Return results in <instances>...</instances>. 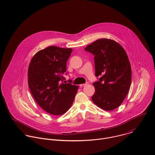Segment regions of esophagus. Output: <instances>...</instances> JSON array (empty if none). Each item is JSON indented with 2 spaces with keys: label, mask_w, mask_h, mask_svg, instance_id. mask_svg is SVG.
I'll list each match as a JSON object with an SVG mask.
<instances>
[{
  "label": "esophagus",
  "mask_w": 155,
  "mask_h": 155,
  "mask_svg": "<svg viewBox=\"0 0 155 155\" xmlns=\"http://www.w3.org/2000/svg\"><path fill=\"white\" fill-rule=\"evenodd\" d=\"M87 84H88V83H84V84H80V86L81 87H83V86H86Z\"/></svg>",
  "instance_id": "obj_1"
}]
</instances>
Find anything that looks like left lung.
<instances>
[{"label": "left lung", "mask_w": 155, "mask_h": 155, "mask_svg": "<svg viewBox=\"0 0 155 155\" xmlns=\"http://www.w3.org/2000/svg\"><path fill=\"white\" fill-rule=\"evenodd\" d=\"M84 50L94 56L95 75L101 76L93 84L95 93L93 102L110 111L123 102L131 83L132 72L128 56L117 41L101 38L87 45Z\"/></svg>", "instance_id": "obj_1"}]
</instances>
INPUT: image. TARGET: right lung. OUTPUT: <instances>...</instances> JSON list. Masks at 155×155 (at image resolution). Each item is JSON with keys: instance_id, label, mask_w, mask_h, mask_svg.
Here are the masks:
<instances>
[{"instance_id": "right-lung-1", "label": "right lung", "mask_w": 155, "mask_h": 155, "mask_svg": "<svg viewBox=\"0 0 155 155\" xmlns=\"http://www.w3.org/2000/svg\"><path fill=\"white\" fill-rule=\"evenodd\" d=\"M72 48L48 47L38 51L28 68V84L37 103L54 115L65 114L71 107L78 86L64 83L66 65Z\"/></svg>"}]
</instances>
